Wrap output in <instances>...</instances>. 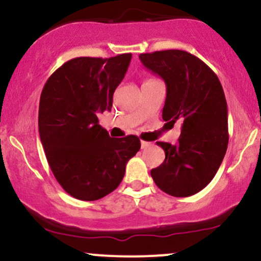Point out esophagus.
I'll use <instances>...</instances> for the list:
<instances>
[{
    "label": "esophagus",
    "instance_id": "34e87169",
    "mask_svg": "<svg viewBox=\"0 0 261 261\" xmlns=\"http://www.w3.org/2000/svg\"><path fill=\"white\" fill-rule=\"evenodd\" d=\"M149 146H151V143H149V142H146V141H141V148H142V149L147 148V147H149Z\"/></svg>",
    "mask_w": 261,
    "mask_h": 261
}]
</instances>
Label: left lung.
<instances>
[{"label":"left lung","mask_w":261,"mask_h":261,"mask_svg":"<svg viewBox=\"0 0 261 261\" xmlns=\"http://www.w3.org/2000/svg\"><path fill=\"white\" fill-rule=\"evenodd\" d=\"M142 65L164 81L167 97L162 118L182 121L178 143L158 141L166 160L151 170L158 188L175 197L202 190L222 163L228 146V113L216 73L182 50L141 54Z\"/></svg>","instance_id":"8db88e82"}]
</instances>
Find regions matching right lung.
Segmentation results:
<instances>
[{"label":"right lung","instance_id":"add662e5","mask_svg":"<svg viewBox=\"0 0 261 261\" xmlns=\"http://www.w3.org/2000/svg\"><path fill=\"white\" fill-rule=\"evenodd\" d=\"M130 61L131 54L72 59L41 92L39 135L47 163L62 189L79 200L94 201L115 190L141 147L137 136L113 139L98 121V114L112 109Z\"/></svg>","mask_w":261,"mask_h":261}]
</instances>
